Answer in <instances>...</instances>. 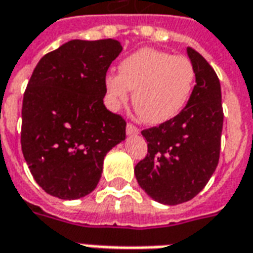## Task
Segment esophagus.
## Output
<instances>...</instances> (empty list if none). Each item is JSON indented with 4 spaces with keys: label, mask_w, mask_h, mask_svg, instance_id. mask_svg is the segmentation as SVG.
I'll return each instance as SVG.
<instances>
[{
    "label": "esophagus",
    "mask_w": 253,
    "mask_h": 253,
    "mask_svg": "<svg viewBox=\"0 0 253 253\" xmlns=\"http://www.w3.org/2000/svg\"><path fill=\"white\" fill-rule=\"evenodd\" d=\"M126 132L128 135H134V134H138V132H139V128H138L137 126H134L132 123H127Z\"/></svg>",
    "instance_id": "esophagus-1"
}]
</instances>
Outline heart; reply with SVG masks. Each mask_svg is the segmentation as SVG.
I'll return each instance as SVG.
<instances>
[{"instance_id": "1", "label": "heart", "mask_w": 253, "mask_h": 253, "mask_svg": "<svg viewBox=\"0 0 253 253\" xmlns=\"http://www.w3.org/2000/svg\"><path fill=\"white\" fill-rule=\"evenodd\" d=\"M119 74L104 78L107 103L114 111L126 104L131 90L137 114L150 125L173 119L188 104L196 72L190 58L143 47L119 62Z\"/></svg>"}]
</instances>
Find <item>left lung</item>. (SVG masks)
Returning <instances> with one entry per match:
<instances>
[{"instance_id":"1","label":"left lung","mask_w":253,"mask_h":253,"mask_svg":"<svg viewBox=\"0 0 253 253\" xmlns=\"http://www.w3.org/2000/svg\"><path fill=\"white\" fill-rule=\"evenodd\" d=\"M196 85L188 104L173 119L142 130L148 154L134 173L138 184L154 201L179 205L198 195L219 160L223 125L221 85L209 62L194 48Z\"/></svg>"}]
</instances>
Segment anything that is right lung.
I'll return each mask as SVG.
<instances>
[{"label": "right lung", "mask_w": 253, "mask_h": 253, "mask_svg": "<svg viewBox=\"0 0 253 253\" xmlns=\"http://www.w3.org/2000/svg\"><path fill=\"white\" fill-rule=\"evenodd\" d=\"M122 52L114 39L70 41L36 65L23 99L21 150L36 183L59 199L96 188L126 121L105 108L104 78Z\"/></svg>", "instance_id": "add662e5"}]
</instances>
